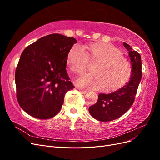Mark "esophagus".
<instances>
[{"instance_id": "34e87169", "label": "esophagus", "mask_w": 160, "mask_h": 160, "mask_svg": "<svg viewBox=\"0 0 160 160\" xmlns=\"http://www.w3.org/2000/svg\"><path fill=\"white\" fill-rule=\"evenodd\" d=\"M77 89H78L81 92V93H84V94H85V93H88V91H87V90H85V89H81V88H77Z\"/></svg>"}]
</instances>
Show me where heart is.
Listing matches in <instances>:
<instances>
[{
    "label": "heart",
    "mask_w": 160,
    "mask_h": 160,
    "mask_svg": "<svg viewBox=\"0 0 160 160\" xmlns=\"http://www.w3.org/2000/svg\"><path fill=\"white\" fill-rule=\"evenodd\" d=\"M72 46L67 53V64L71 71L81 74L88 67L89 61L96 62L95 73H85L76 81L83 89L114 91L127 83L132 72L131 62L111 43L93 42L85 46Z\"/></svg>",
    "instance_id": "b5f03b06"
}]
</instances>
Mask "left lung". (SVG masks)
I'll return each instance as SVG.
<instances>
[{
	"instance_id": "8db88e82",
	"label": "left lung",
	"mask_w": 160,
	"mask_h": 160,
	"mask_svg": "<svg viewBox=\"0 0 160 160\" xmlns=\"http://www.w3.org/2000/svg\"><path fill=\"white\" fill-rule=\"evenodd\" d=\"M123 45L129 51L132 65V72L129 81L118 91L109 94L100 93L97 103L89 108L92 117L103 122L115 120L127 112L134 102L142 79L141 56L126 42H123Z\"/></svg>"
}]
</instances>
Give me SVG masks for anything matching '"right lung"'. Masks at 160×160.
<instances>
[{
    "label": "right lung",
    "instance_id": "add662e5",
    "mask_svg": "<svg viewBox=\"0 0 160 160\" xmlns=\"http://www.w3.org/2000/svg\"><path fill=\"white\" fill-rule=\"evenodd\" d=\"M75 43L73 37L51 34L22 51L15 71L17 98L32 117H54L62 108L67 91L75 88L66 70L67 53Z\"/></svg>",
    "mask_w": 160,
    "mask_h": 160
}]
</instances>
